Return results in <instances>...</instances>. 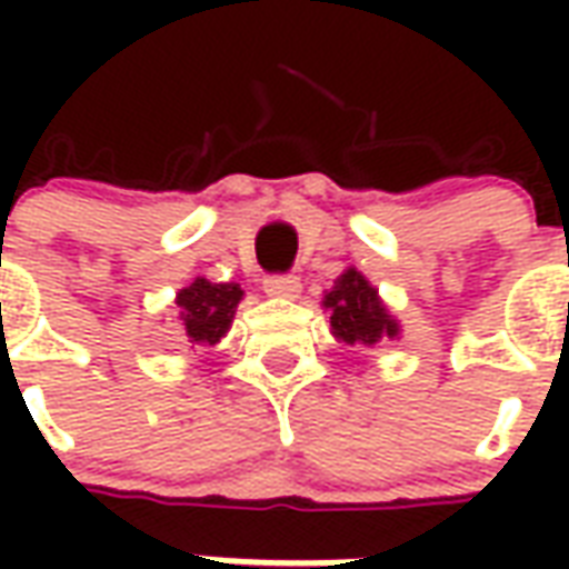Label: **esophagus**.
<instances>
[{
	"label": "esophagus",
	"instance_id": "34e87169",
	"mask_svg": "<svg viewBox=\"0 0 569 569\" xmlns=\"http://www.w3.org/2000/svg\"><path fill=\"white\" fill-rule=\"evenodd\" d=\"M301 283H298L296 273H271L264 277V292L273 298H296Z\"/></svg>",
	"mask_w": 569,
	"mask_h": 569
}]
</instances>
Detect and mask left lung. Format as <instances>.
Segmentation results:
<instances>
[{"label": "left lung", "instance_id": "obj_1", "mask_svg": "<svg viewBox=\"0 0 569 569\" xmlns=\"http://www.w3.org/2000/svg\"><path fill=\"white\" fill-rule=\"evenodd\" d=\"M326 308L332 310V329L335 335L347 341V345H375L381 338H393L399 332L396 320H390V313L381 305L378 292L371 289L369 280L359 271H345L338 277L335 289L322 301Z\"/></svg>", "mask_w": 569, "mask_h": 569}]
</instances>
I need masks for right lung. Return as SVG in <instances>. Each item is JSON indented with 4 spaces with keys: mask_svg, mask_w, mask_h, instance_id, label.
<instances>
[{
    "mask_svg": "<svg viewBox=\"0 0 569 569\" xmlns=\"http://www.w3.org/2000/svg\"><path fill=\"white\" fill-rule=\"evenodd\" d=\"M243 298V289L237 283H210L198 277L194 283L186 286L176 305L182 308V322H186V335L198 345H216L234 317L237 301Z\"/></svg>",
    "mask_w": 569,
    "mask_h": 569,
    "instance_id": "obj_1",
    "label": "right lung"
}]
</instances>
